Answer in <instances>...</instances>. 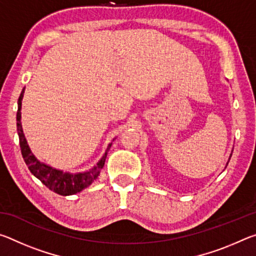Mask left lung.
<instances>
[{
  "label": "left lung",
  "mask_w": 256,
  "mask_h": 256,
  "mask_svg": "<svg viewBox=\"0 0 256 256\" xmlns=\"http://www.w3.org/2000/svg\"><path fill=\"white\" fill-rule=\"evenodd\" d=\"M230 157H232V156H230ZM230 157H229V159H230ZM227 164H228V162H227Z\"/></svg>",
  "instance_id": "1"
}]
</instances>
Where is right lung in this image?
Returning a JSON list of instances; mask_svg holds the SVG:
<instances>
[{
	"mask_svg": "<svg viewBox=\"0 0 256 256\" xmlns=\"http://www.w3.org/2000/svg\"><path fill=\"white\" fill-rule=\"evenodd\" d=\"M24 94V88L20 94L18 99V112H16V130H18L19 144L21 148V154L26 164H27L32 174L37 177L46 188H48L53 192L60 194V196H73V194L81 192L82 190L92 185L94 180L98 178L100 170H102L105 160L107 157L108 150L110 149L112 144H108L105 154L98 160V162L94 164L89 170L81 172H63L60 170H56L50 164H46L38 160L34 154L30 150L28 142L26 140L22 125H21V105H22V98ZM114 141V140H112Z\"/></svg>",
	"mask_w": 256,
	"mask_h": 256,
	"instance_id": "obj_1",
	"label": "right lung"
}]
</instances>
